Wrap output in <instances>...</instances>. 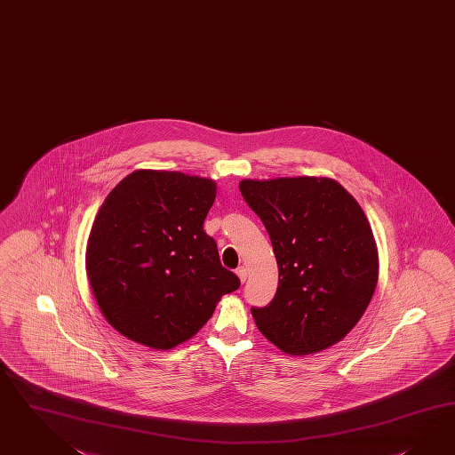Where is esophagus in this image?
<instances>
[{
  "label": "esophagus",
  "instance_id": "esophagus-1",
  "mask_svg": "<svg viewBox=\"0 0 455 455\" xmlns=\"http://www.w3.org/2000/svg\"><path fill=\"white\" fill-rule=\"evenodd\" d=\"M236 275H238V278H240V282H246V268L245 267H238L236 268Z\"/></svg>",
  "mask_w": 455,
  "mask_h": 455
}]
</instances>
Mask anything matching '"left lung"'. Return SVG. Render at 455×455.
I'll return each instance as SVG.
<instances>
[{"mask_svg":"<svg viewBox=\"0 0 455 455\" xmlns=\"http://www.w3.org/2000/svg\"><path fill=\"white\" fill-rule=\"evenodd\" d=\"M278 263L270 303L251 307L259 332L288 355L341 341L364 315L378 283V250L363 209L331 179L242 180Z\"/></svg>","mask_w":455,"mask_h":455,"instance_id":"left-lung-1","label":"left lung"}]
</instances>
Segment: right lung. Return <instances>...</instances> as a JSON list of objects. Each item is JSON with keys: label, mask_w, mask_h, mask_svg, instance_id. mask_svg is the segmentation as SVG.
Returning <instances> with one entry per match:
<instances>
[{"label": "right lung", "mask_w": 455, "mask_h": 455, "mask_svg": "<svg viewBox=\"0 0 455 455\" xmlns=\"http://www.w3.org/2000/svg\"><path fill=\"white\" fill-rule=\"evenodd\" d=\"M215 196L210 179L135 171L104 200L87 242V276L102 315L125 338L171 349L238 290L204 230Z\"/></svg>", "instance_id": "1"}]
</instances>
